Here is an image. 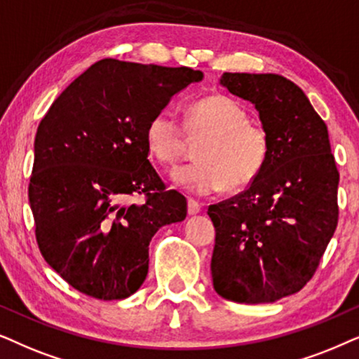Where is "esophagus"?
I'll use <instances>...</instances> for the list:
<instances>
[{
	"mask_svg": "<svg viewBox=\"0 0 359 359\" xmlns=\"http://www.w3.org/2000/svg\"><path fill=\"white\" fill-rule=\"evenodd\" d=\"M187 210H189V215H197V213L202 212V205H200L197 200L190 198L189 203H187Z\"/></svg>",
	"mask_w": 359,
	"mask_h": 359,
	"instance_id": "obj_1",
	"label": "esophagus"
}]
</instances>
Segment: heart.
<instances>
[{
	"instance_id": "heart-1",
	"label": "heart",
	"mask_w": 359,
	"mask_h": 359,
	"mask_svg": "<svg viewBox=\"0 0 359 359\" xmlns=\"http://www.w3.org/2000/svg\"><path fill=\"white\" fill-rule=\"evenodd\" d=\"M189 135L204 137L197 149L200 161L172 170V180L192 195L217 194L228 185L241 190L264 170L271 154V135L264 124L250 121L246 108L226 95H208L195 102L187 116ZM146 146L157 161L172 164L187 142L184 124L169 109H161L147 123Z\"/></svg>"
}]
</instances>
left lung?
Here are the masks:
<instances>
[{"label":"left lung","instance_id":"8db88e82","mask_svg":"<svg viewBox=\"0 0 359 359\" xmlns=\"http://www.w3.org/2000/svg\"><path fill=\"white\" fill-rule=\"evenodd\" d=\"M219 83L259 111L271 154L245 192L210 205L213 287L238 304H269L312 279L338 224V174L327 124L297 85L276 74Z\"/></svg>","mask_w":359,"mask_h":359}]
</instances>
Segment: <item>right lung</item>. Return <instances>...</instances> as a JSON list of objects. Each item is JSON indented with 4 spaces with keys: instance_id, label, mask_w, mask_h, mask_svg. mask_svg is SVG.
I'll use <instances>...</instances> for the list:
<instances>
[{
    "instance_id": "obj_1",
    "label": "right lung",
    "mask_w": 359,
    "mask_h": 359,
    "mask_svg": "<svg viewBox=\"0 0 359 359\" xmlns=\"http://www.w3.org/2000/svg\"><path fill=\"white\" fill-rule=\"evenodd\" d=\"M203 74L190 67L95 62L52 103L34 140L29 203L41 255L90 297L121 300L149 269V241L187 217V198L147 159L144 131ZM143 195L145 202L134 198Z\"/></svg>"
}]
</instances>
